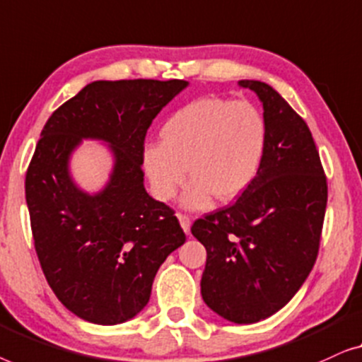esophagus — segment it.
I'll return each mask as SVG.
<instances>
[{
  "instance_id": "1",
  "label": "esophagus",
  "mask_w": 362,
  "mask_h": 362,
  "mask_svg": "<svg viewBox=\"0 0 362 362\" xmlns=\"http://www.w3.org/2000/svg\"><path fill=\"white\" fill-rule=\"evenodd\" d=\"M177 218H179V221H180V225H182V228H183V231H185L187 234H190L192 218L188 216V215H183V213H179V215H177Z\"/></svg>"
}]
</instances>
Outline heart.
I'll return each instance as SVG.
<instances>
[{
    "label": "heart",
    "instance_id": "b5f03b06",
    "mask_svg": "<svg viewBox=\"0 0 362 362\" xmlns=\"http://www.w3.org/2000/svg\"><path fill=\"white\" fill-rule=\"evenodd\" d=\"M162 142H147L142 165L152 193L169 202L183 192L187 208H206L213 197L233 200L251 187L267 147V126L246 101L202 98L177 110L160 129Z\"/></svg>",
    "mask_w": 362,
    "mask_h": 362
}]
</instances>
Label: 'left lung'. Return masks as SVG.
Segmentation results:
<instances>
[{"label": "left lung", "instance_id": "obj_1", "mask_svg": "<svg viewBox=\"0 0 362 362\" xmlns=\"http://www.w3.org/2000/svg\"><path fill=\"white\" fill-rule=\"evenodd\" d=\"M261 100L267 147L256 180L231 206L193 223L206 249L202 297L247 325L279 312L317 261L328 185L308 126L271 85L239 80Z\"/></svg>", "mask_w": 362, "mask_h": 362}]
</instances>
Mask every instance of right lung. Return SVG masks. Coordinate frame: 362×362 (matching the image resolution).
<instances>
[{
    "label": "right lung",
    "instance_id": "obj_1",
    "mask_svg": "<svg viewBox=\"0 0 362 362\" xmlns=\"http://www.w3.org/2000/svg\"><path fill=\"white\" fill-rule=\"evenodd\" d=\"M185 80H98L47 119L26 174L30 230L40 267L78 318L118 325L149 302L162 262L185 243L165 203L144 188L142 149L159 111ZM81 139L108 141L115 165L101 192L74 185L68 160Z\"/></svg>",
    "mask_w": 362,
    "mask_h": 362
}]
</instances>
